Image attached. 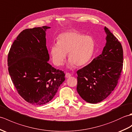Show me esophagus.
Segmentation results:
<instances>
[{
	"instance_id": "34e87169",
	"label": "esophagus",
	"mask_w": 132,
	"mask_h": 132,
	"mask_svg": "<svg viewBox=\"0 0 132 132\" xmlns=\"http://www.w3.org/2000/svg\"><path fill=\"white\" fill-rule=\"evenodd\" d=\"M71 76V75L69 73H65V77L66 78H69Z\"/></svg>"
}]
</instances>
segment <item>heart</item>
<instances>
[{
  "label": "heart",
  "instance_id": "1",
  "mask_svg": "<svg viewBox=\"0 0 132 132\" xmlns=\"http://www.w3.org/2000/svg\"><path fill=\"white\" fill-rule=\"evenodd\" d=\"M95 49V42L92 36L77 31L63 33L58 37L57 42L50 47L52 60L56 65H62L68 53L69 67L86 65L92 59Z\"/></svg>",
  "mask_w": 132,
  "mask_h": 132
}]
</instances>
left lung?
<instances>
[{
	"mask_svg": "<svg viewBox=\"0 0 132 132\" xmlns=\"http://www.w3.org/2000/svg\"><path fill=\"white\" fill-rule=\"evenodd\" d=\"M106 43L102 54L77 71V91L84 101L95 104L115 89L123 65V50L118 39L106 26Z\"/></svg>",
	"mask_w": 132,
	"mask_h": 132,
	"instance_id": "8db88e82",
	"label": "left lung"
}]
</instances>
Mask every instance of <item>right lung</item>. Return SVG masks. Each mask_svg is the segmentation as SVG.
I'll return each instance as SVG.
<instances>
[{
  "label": "right lung",
  "mask_w": 132,
  "mask_h": 132,
  "mask_svg": "<svg viewBox=\"0 0 132 132\" xmlns=\"http://www.w3.org/2000/svg\"><path fill=\"white\" fill-rule=\"evenodd\" d=\"M47 26L20 33L8 55V71L20 95L32 104L48 103L65 80L63 71L52 67L46 47Z\"/></svg>",
  "instance_id": "obj_1"
}]
</instances>
